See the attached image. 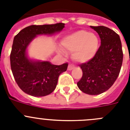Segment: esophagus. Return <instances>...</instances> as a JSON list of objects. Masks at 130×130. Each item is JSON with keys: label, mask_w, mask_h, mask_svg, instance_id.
<instances>
[{"label": "esophagus", "mask_w": 130, "mask_h": 130, "mask_svg": "<svg viewBox=\"0 0 130 130\" xmlns=\"http://www.w3.org/2000/svg\"><path fill=\"white\" fill-rule=\"evenodd\" d=\"M74 68V65H69L68 66V71H71V70H73V69Z\"/></svg>", "instance_id": "1"}]
</instances>
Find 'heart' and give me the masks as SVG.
Masks as SVG:
<instances>
[{
  "label": "heart",
  "instance_id": "b5f03b06",
  "mask_svg": "<svg viewBox=\"0 0 130 130\" xmlns=\"http://www.w3.org/2000/svg\"><path fill=\"white\" fill-rule=\"evenodd\" d=\"M99 38L95 35L84 30H80L63 38V48L73 52V59L86 63L94 57L99 48Z\"/></svg>",
  "mask_w": 130,
  "mask_h": 130
}]
</instances>
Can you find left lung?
<instances>
[{"label": "left lung", "mask_w": 130, "mask_h": 130, "mask_svg": "<svg viewBox=\"0 0 130 130\" xmlns=\"http://www.w3.org/2000/svg\"><path fill=\"white\" fill-rule=\"evenodd\" d=\"M101 39V46L92 59L80 65L82 76L78 88L89 95H99L112 86L118 76L123 61L119 35L104 26H90Z\"/></svg>", "instance_id": "8db88e82"}]
</instances>
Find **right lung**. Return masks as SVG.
I'll return each mask as SVG.
<instances>
[{"label": "right lung", "mask_w": 130, "mask_h": 130, "mask_svg": "<svg viewBox=\"0 0 130 130\" xmlns=\"http://www.w3.org/2000/svg\"><path fill=\"white\" fill-rule=\"evenodd\" d=\"M65 23L31 25L22 29L13 38L10 54L11 69L13 77L23 92L34 97H42L54 91L59 76L66 71L67 63L53 65L50 61L32 59L27 48L38 35H52L59 32Z\"/></svg>", "instance_id": "right-lung-1"}]
</instances>
